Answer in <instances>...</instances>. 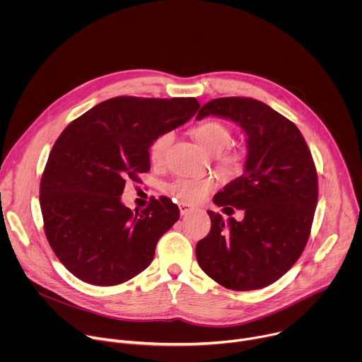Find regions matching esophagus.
<instances>
[{
  "label": "esophagus",
  "mask_w": 362,
  "mask_h": 362,
  "mask_svg": "<svg viewBox=\"0 0 362 362\" xmlns=\"http://www.w3.org/2000/svg\"><path fill=\"white\" fill-rule=\"evenodd\" d=\"M192 209H193V206H190V204H187V203H179L180 215H186V214H189Z\"/></svg>",
  "instance_id": "obj_1"
}]
</instances>
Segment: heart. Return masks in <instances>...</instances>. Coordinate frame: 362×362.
Segmentation results:
<instances>
[{"label": "heart", "instance_id": "obj_1", "mask_svg": "<svg viewBox=\"0 0 362 362\" xmlns=\"http://www.w3.org/2000/svg\"><path fill=\"white\" fill-rule=\"evenodd\" d=\"M197 143L211 154H215L219 169L228 176L239 175L246 163V150L242 147H229L232 141L230 127L216 119L204 120L192 130ZM175 140V132L166 130L153 139L148 156L151 163L162 165ZM166 192L182 203H197L215 189L212 179H176L166 185Z\"/></svg>", "mask_w": 362, "mask_h": 362}]
</instances>
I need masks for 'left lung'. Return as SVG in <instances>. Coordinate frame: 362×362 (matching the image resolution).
Instances as JSON below:
<instances>
[{
	"instance_id": "8db88e82",
	"label": "left lung",
	"mask_w": 362,
	"mask_h": 362,
	"mask_svg": "<svg viewBox=\"0 0 362 362\" xmlns=\"http://www.w3.org/2000/svg\"><path fill=\"white\" fill-rule=\"evenodd\" d=\"M211 115L235 122L247 137L243 175L214 197L245 216L225 222L208 211L212 226L196 245L197 262L228 289H261L284 276L305 249L318 200L315 163L299 129L262 101L215 98L196 119Z\"/></svg>"
}]
</instances>
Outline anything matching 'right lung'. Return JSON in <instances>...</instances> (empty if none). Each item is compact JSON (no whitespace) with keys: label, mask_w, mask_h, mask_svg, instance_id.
<instances>
[{"label":"right lung","mask_w":362,"mask_h":362,"mask_svg":"<svg viewBox=\"0 0 362 362\" xmlns=\"http://www.w3.org/2000/svg\"><path fill=\"white\" fill-rule=\"evenodd\" d=\"M194 97L120 95L71 122L48 156L40 183L47 240L83 282L123 284L153 261L158 240L180 216L168 197L132 212L120 196L126 180L150 170L148 148L162 132L194 116Z\"/></svg>","instance_id":"obj_1"}]
</instances>
